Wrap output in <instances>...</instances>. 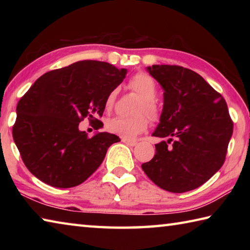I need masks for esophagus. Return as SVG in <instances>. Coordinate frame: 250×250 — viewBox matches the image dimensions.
Listing matches in <instances>:
<instances>
[{
    "instance_id": "1",
    "label": "esophagus",
    "mask_w": 250,
    "mask_h": 250,
    "mask_svg": "<svg viewBox=\"0 0 250 250\" xmlns=\"http://www.w3.org/2000/svg\"><path fill=\"white\" fill-rule=\"evenodd\" d=\"M122 142L125 143V145L129 146H134L135 145H137V141H134V140H128V139H122Z\"/></svg>"
}]
</instances>
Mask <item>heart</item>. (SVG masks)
<instances>
[{
	"mask_svg": "<svg viewBox=\"0 0 250 250\" xmlns=\"http://www.w3.org/2000/svg\"><path fill=\"white\" fill-rule=\"evenodd\" d=\"M131 89L141 97V101L138 104L135 113L132 117H115L109 119L105 124V128L110 133L117 134L124 139H133L138 134L145 132L149 125V119L145 112L152 120H156L159 117V108L154 98L158 94V84L150 75L146 73H138L131 77L128 83ZM118 90L112 89L104 99L105 111H110L116 104Z\"/></svg>",
	"mask_w": 250,
	"mask_h": 250,
	"instance_id": "obj_1",
	"label": "heart"
}]
</instances>
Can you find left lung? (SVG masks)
<instances>
[{"label":"left lung","instance_id":"8db88e82","mask_svg":"<svg viewBox=\"0 0 250 250\" xmlns=\"http://www.w3.org/2000/svg\"><path fill=\"white\" fill-rule=\"evenodd\" d=\"M147 71L164 89L162 115L152 135L168 140L155 145L153 159L143 163L142 170L166 191H192L225 162L234 126L227 104L191 69L153 65Z\"/></svg>","mask_w":250,"mask_h":250}]
</instances>
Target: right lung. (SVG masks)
<instances>
[{
	"mask_svg": "<svg viewBox=\"0 0 250 250\" xmlns=\"http://www.w3.org/2000/svg\"><path fill=\"white\" fill-rule=\"evenodd\" d=\"M125 69L109 62L80 61L36 80L16 107L13 139L25 167L54 188L82 184L100 167L116 134L89 138L78 129L88 118L98 130L104 99L125 77Z\"/></svg>",
	"mask_w": 250,
	"mask_h": 250,
	"instance_id": "right-lung-1",
	"label": "right lung"
}]
</instances>
